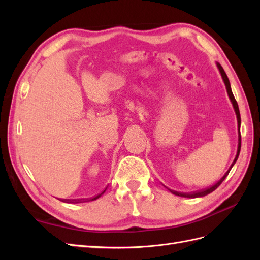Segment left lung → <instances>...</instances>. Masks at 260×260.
Returning <instances> with one entry per match:
<instances>
[{
  "label": "left lung",
  "instance_id": "left-lung-1",
  "mask_svg": "<svg viewBox=\"0 0 260 260\" xmlns=\"http://www.w3.org/2000/svg\"><path fill=\"white\" fill-rule=\"evenodd\" d=\"M217 66H218V68H219V70H220V74H221V76H222V79H223V81H224L225 88H226V92H228V94H229V98H230V100H231V102H232V104H233V107H234V109H235V114H237V117H238V123H239V147H238V154H237V156H235L234 161H233V164L231 165L230 169L228 170V171L225 172V175H224L221 179H220L217 183H215L214 185H211V186H209V187L205 188V190L196 191V192H192V193H181V192H177V191H172V190H170V192H171L172 194L178 195V196H182V198H191V199H194V198H201V196H205V195H207V194L211 193L212 191H215L216 188L223 182V180L226 178V176L229 175V172H230V170H231V168H232L233 165L235 164V161H237L238 157H239V154H240V151H241V132H240L241 116H240L239 106H238L237 101H235V99H234V95H233L232 90H231V86H230V81H229V79H228V76H226L225 72L223 70L222 66L220 65V64H217Z\"/></svg>",
  "mask_w": 260,
  "mask_h": 260
}]
</instances>
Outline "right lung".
Listing matches in <instances>:
<instances>
[{"mask_svg": "<svg viewBox=\"0 0 260 260\" xmlns=\"http://www.w3.org/2000/svg\"><path fill=\"white\" fill-rule=\"evenodd\" d=\"M105 192V190L104 191H102L101 193H99L98 195H95V196H93V198H91V199H89V200H86V201H94V200H96V199H99L100 196L103 194ZM85 200H62V202H66V203H82V202H86Z\"/></svg>", "mask_w": 260, "mask_h": 260, "instance_id": "obj_1", "label": "right lung"}]
</instances>
